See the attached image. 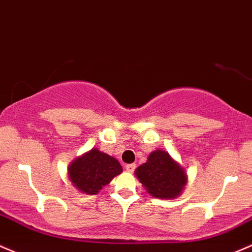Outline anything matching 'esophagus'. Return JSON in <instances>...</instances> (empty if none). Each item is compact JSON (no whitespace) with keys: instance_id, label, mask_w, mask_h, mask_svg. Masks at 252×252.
<instances>
[{"instance_id":"34e87169","label":"esophagus","mask_w":252,"mask_h":252,"mask_svg":"<svg viewBox=\"0 0 252 252\" xmlns=\"http://www.w3.org/2000/svg\"><path fill=\"white\" fill-rule=\"evenodd\" d=\"M125 169H126L127 172H129V174H131V172L134 171L135 164H127V165L125 166Z\"/></svg>"}]
</instances>
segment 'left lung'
I'll use <instances>...</instances> for the list:
<instances>
[{"label": "left lung", "instance_id": "1", "mask_svg": "<svg viewBox=\"0 0 252 252\" xmlns=\"http://www.w3.org/2000/svg\"><path fill=\"white\" fill-rule=\"evenodd\" d=\"M146 191L157 199H175L187 185V172L163 150L150 154L148 162L134 171Z\"/></svg>", "mask_w": 252, "mask_h": 252}]
</instances>
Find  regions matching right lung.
<instances>
[{"label":"right lung","mask_w":252,"mask_h":252,"mask_svg":"<svg viewBox=\"0 0 252 252\" xmlns=\"http://www.w3.org/2000/svg\"><path fill=\"white\" fill-rule=\"evenodd\" d=\"M67 171L73 187L82 193L94 195L121 174L123 166L114 157L92 149L71 162Z\"/></svg>","instance_id":"1"}]
</instances>
